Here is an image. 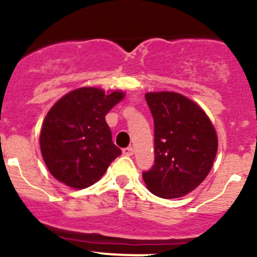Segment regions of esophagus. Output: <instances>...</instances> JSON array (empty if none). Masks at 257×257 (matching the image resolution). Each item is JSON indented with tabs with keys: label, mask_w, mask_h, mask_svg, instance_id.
<instances>
[{
	"label": "esophagus",
	"mask_w": 257,
	"mask_h": 257,
	"mask_svg": "<svg viewBox=\"0 0 257 257\" xmlns=\"http://www.w3.org/2000/svg\"><path fill=\"white\" fill-rule=\"evenodd\" d=\"M123 154L126 155V157H132V155L134 154V149L132 147L124 148V149H123Z\"/></svg>",
	"instance_id": "obj_1"
}]
</instances>
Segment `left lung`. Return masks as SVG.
Here are the masks:
<instances>
[{
	"label": "left lung",
	"instance_id": "obj_1",
	"mask_svg": "<svg viewBox=\"0 0 257 257\" xmlns=\"http://www.w3.org/2000/svg\"><path fill=\"white\" fill-rule=\"evenodd\" d=\"M154 119V165L143 172L154 195H186L208 177L217 152L209 116L196 103L174 92L145 94Z\"/></svg>",
	"mask_w": 257,
	"mask_h": 257
}]
</instances>
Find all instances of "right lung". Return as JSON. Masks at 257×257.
<instances>
[{
  "instance_id": "1",
  "label": "right lung",
  "mask_w": 257,
  "mask_h": 257,
  "mask_svg": "<svg viewBox=\"0 0 257 257\" xmlns=\"http://www.w3.org/2000/svg\"><path fill=\"white\" fill-rule=\"evenodd\" d=\"M124 98L83 87L62 97L49 109L40 136L41 153L49 173L61 183L84 189L97 183L121 154L113 143L105 115Z\"/></svg>"
}]
</instances>
